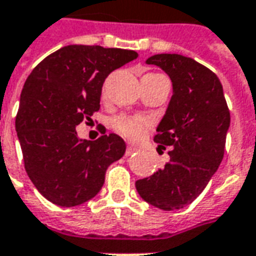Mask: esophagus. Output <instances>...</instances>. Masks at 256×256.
I'll return each instance as SVG.
<instances>
[{"label":"esophagus","instance_id":"1","mask_svg":"<svg viewBox=\"0 0 256 256\" xmlns=\"http://www.w3.org/2000/svg\"><path fill=\"white\" fill-rule=\"evenodd\" d=\"M136 152H138V148L130 145V146H128V149H126V156H132V154Z\"/></svg>","mask_w":256,"mask_h":256}]
</instances>
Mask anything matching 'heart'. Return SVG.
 I'll list each match as a JSON object with an SVG mask.
<instances>
[{"mask_svg": "<svg viewBox=\"0 0 256 256\" xmlns=\"http://www.w3.org/2000/svg\"><path fill=\"white\" fill-rule=\"evenodd\" d=\"M150 126H152V120L141 115H133V116L120 115L112 120L114 130L128 141L142 140Z\"/></svg>", "mask_w": 256, "mask_h": 256, "instance_id": "1", "label": "heart"}]
</instances>
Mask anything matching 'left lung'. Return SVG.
<instances>
[{
  "label": "left lung",
  "mask_w": 256,
  "mask_h": 256,
  "mask_svg": "<svg viewBox=\"0 0 256 256\" xmlns=\"http://www.w3.org/2000/svg\"><path fill=\"white\" fill-rule=\"evenodd\" d=\"M148 65L164 70L172 98L158 123L154 142L170 149V162L136 182L145 202L162 210L190 205L213 178L222 157L230 114L218 77L180 54H156Z\"/></svg>",
  "instance_id": "left-lung-1"
}]
</instances>
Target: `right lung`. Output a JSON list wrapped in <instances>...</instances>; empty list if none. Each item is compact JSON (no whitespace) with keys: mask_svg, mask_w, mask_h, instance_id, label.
Returning a JSON list of instances; mask_svg holds the SVG:
<instances>
[{"mask_svg":"<svg viewBox=\"0 0 256 256\" xmlns=\"http://www.w3.org/2000/svg\"><path fill=\"white\" fill-rule=\"evenodd\" d=\"M137 56L133 50L70 44L28 76L16 132L26 171L47 200L72 208L92 200L107 168L124 154L126 144L118 134L86 141L76 128L100 108L107 76Z\"/></svg>","mask_w":256,"mask_h":256,"instance_id":"obj_1","label":"right lung"}]
</instances>
